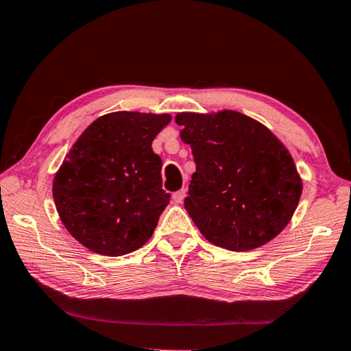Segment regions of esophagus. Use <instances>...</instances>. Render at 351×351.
Instances as JSON below:
<instances>
[{"mask_svg":"<svg viewBox=\"0 0 351 351\" xmlns=\"http://www.w3.org/2000/svg\"><path fill=\"white\" fill-rule=\"evenodd\" d=\"M184 197H186V189H181V191H178V192L173 193V202L176 204H180V203H182Z\"/></svg>","mask_w":351,"mask_h":351,"instance_id":"1","label":"esophagus"}]
</instances>
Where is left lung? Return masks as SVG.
<instances>
[{"label":"left lung","instance_id":"8db88e82","mask_svg":"<svg viewBox=\"0 0 351 351\" xmlns=\"http://www.w3.org/2000/svg\"><path fill=\"white\" fill-rule=\"evenodd\" d=\"M175 120L197 165L184 208L199 232L231 252H248L280 234L303 184L274 132L236 110L181 112Z\"/></svg>","mask_w":351,"mask_h":351}]
</instances>
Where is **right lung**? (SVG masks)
<instances>
[{"mask_svg":"<svg viewBox=\"0 0 351 351\" xmlns=\"http://www.w3.org/2000/svg\"><path fill=\"white\" fill-rule=\"evenodd\" d=\"M170 120L169 114H106L71 147L54 176L53 197L81 245L121 256L153 236L170 193L162 189V160L152 143Z\"/></svg>","mask_w":351,"mask_h":351,"instance_id":"right-lung-1","label":"right lung"}]
</instances>
